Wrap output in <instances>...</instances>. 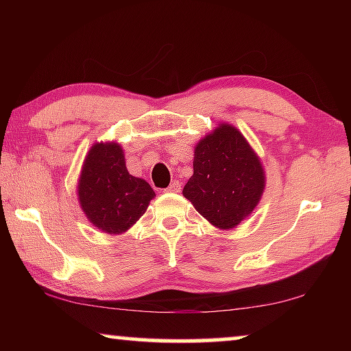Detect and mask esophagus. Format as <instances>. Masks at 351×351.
<instances>
[{
    "label": "esophagus",
    "instance_id": "1",
    "mask_svg": "<svg viewBox=\"0 0 351 351\" xmlns=\"http://www.w3.org/2000/svg\"><path fill=\"white\" fill-rule=\"evenodd\" d=\"M180 189H181V186H180V182L178 181H173L170 184V186L165 189V192H169V193H176V192H180Z\"/></svg>",
    "mask_w": 351,
    "mask_h": 351
}]
</instances>
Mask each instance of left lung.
<instances>
[{
    "label": "left lung",
    "mask_w": 351,
    "mask_h": 351,
    "mask_svg": "<svg viewBox=\"0 0 351 351\" xmlns=\"http://www.w3.org/2000/svg\"><path fill=\"white\" fill-rule=\"evenodd\" d=\"M265 186L258 154L239 128L221 122L195 145L193 175L182 195L212 226L229 230L251 215Z\"/></svg>",
    "instance_id": "left-lung-1"
}]
</instances>
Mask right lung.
I'll use <instances>...</instances> for the list:
<instances>
[{
  "label": "right lung",
  "mask_w": 351,
  "mask_h": 351,
  "mask_svg": "<svg viewBox=\"0 0 351 351\" xmlns=\"http://www.w3.org/2000/svg\"><path fill=\"white\" fill-rule=\"evenodd\" d=\"M154 197L150 184L128 173L121 144L102 141L88 150L77 182V199L94 228L110 235L127 232Z\"/></svg>",
  "instance_id": "right-lung-1"
}]
</instances>
